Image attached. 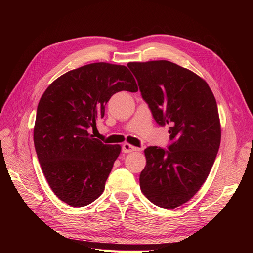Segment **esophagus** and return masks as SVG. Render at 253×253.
<instances>
[{"instance_id":"34e87169","label":"esophagus","mask_w":253,"mask_h":253,"mask_svg":"<svg viewBox=\"0 0 253 253\" xmlns=\"http://www.w3.org/2000/svg\"><path fill=\"white\" fill-rule=\"evenodd\" d=\"M139 150H140L139 148H136V147H134V145L129 144L127 142H126L124 145H122V152L124 153H132V152L139 151Z\"/></svg>"}]
</instances>
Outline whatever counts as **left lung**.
Returning a JSON list of instances; mask_svg holds the SVG:
<instances>
[{
    "label": "left lung",
    "instance_id": "left-lung-1",
    "mask_svg": "<svg viewBox=\"0 0 253 253\" xmlns=\"http://www.w3.org/2000/svg\"><path fill=\"white\" fill-rule=\"evenodd\" d=\"M142 98L160 126H169V150L149 147L139 182L154 205L174 209L204 185L216 158L221 129L217 104L202 77L167 60L129 62Z\"/></svg>",
    "mask_w": 253,
    "mask_h": 253
}]
</instances>
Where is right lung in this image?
<instances>
[{"label":"right lung","mask_w":253,"mask_h":253,"mask_svg":"<svg viewBox=\"0 0 253 253\" xmlns=\"http://www.w3.org/2000/svg\"><path fill=\"white\" fill-rule=\"evenodd\" d=\"M121 90H138L128 68L98 62L60 76L40 99L35 149L52 192L67 205L86 206L104 191L121 145L104 144L88 129L96 127L105 104Z\"/></svg>","instance_id":"add662e5"}]
</instances>
